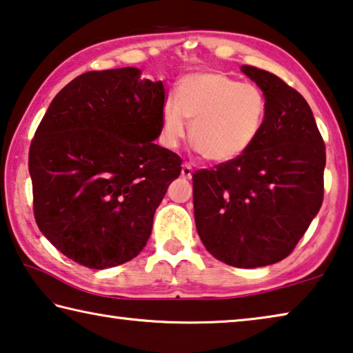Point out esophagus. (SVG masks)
I'll return each instance as SVG.
<instances>
[{
	"label": "esophagus",
	"instance_id": "obj_1",
	"mask_svg": "<svg viewBox=\"0 0 353 353\" xmlns=\"http://www.w3.org/2000/svg\"><path fill=\"white\" fill-rule=\"evenodd\" d=\"M181 176L186 178V180H189V178L192 176V165L191 164H183V167H181Z\"/></svg>",
	"mask_w": 353,
	"mask_h": 353
}]
</instances>
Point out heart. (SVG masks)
I'll use <instances>...</instances> for the list:
<instances>
[{
  "label": "heart",
  "mask_w": 353,
  "mask_h": 353,
  "mask_svg": "<svg viewBox=\"0 0 353 353\" xmlns=\"http://www.w3.org/2000/svg\"><path fill=\"white\" fill-rule=\"evenodd\" d=\"M267 117V99L259 86L222 72L183 77L175 97L162 105L161 140L169 148L186 135L192 148L210 162H229L252 148Z\"/></svg>",
  "instance_id": "heart-1"
}]
</instances>
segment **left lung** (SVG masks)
<instances>
[{
    "mask_svg": "<svg viewBox=\"0 0 353 353\" xmlns=\"http://www.w3.org/2000/svg\"><path fill=\"white\" fill-rule=\"evenodd\" d=\"M267 99L257 142L192 175L195 227L211 256L256 268L292 254L323 202L325 143L311 107L268 70L243 66Z\"/></svg>",
    "mask_w": 353,
    "mask_h": 353,
    "instance_id": "left-lung-1",
    "label": "left lung"
}]
</instances>
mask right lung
I'll list each match as a JSON object with an SVG mask.
<instances>
[{
  "instance_id": "1",
  "label": "right lung",
  "mask_w": 353,
  "mask_h": 353,
  "mask_svg": "<svg viewBox=\"0 0 353 353\" xmlns=\"http://www.w3.org/2000/svg\"><path fill=\"white\" fill-rule=\"evenodd\" d=\"M165 90L137 68L91 70L55 96L30 146L36 224L64 256L102 270L139 256L181 158L153 140Z\"/></svg>"
}]
</instances>
